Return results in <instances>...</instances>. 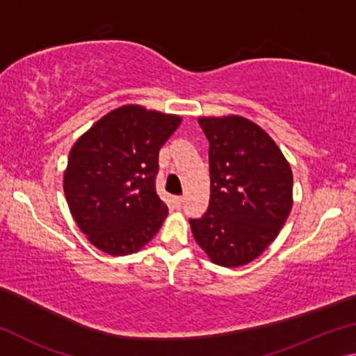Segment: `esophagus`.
Returning a JSON list of instances; mask_svg holds the SVG:
<instances>
[{
    "label": "esophagus",
    "instance_id": "esophagus-1",
    "mask_svg": "<svg viewBox=\"0 0 356 356\" xmlns=\"http://www.w3.org/2000/svg\"><path fill=\"white\" fill-rule=\"evenodd\" d=\"M184 202H185V197L184 196H176V197H174V204H176L177 209L182 207Z\"/></svg>",
    "mask_w": 356,
    "mask_h": 356
}]
</instances>
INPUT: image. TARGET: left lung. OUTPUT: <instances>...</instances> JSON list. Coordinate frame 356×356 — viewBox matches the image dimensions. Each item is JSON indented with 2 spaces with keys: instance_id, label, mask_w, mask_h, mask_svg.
<instances>
[{
  "instance_id": "left-lung-1",
  "label": "left lung",
  "mask_w": 356,
  "mask_h": 356,
  "mask_svg": "<svg viewBox=\"0 0 356 356\" xmlns=\"http://www.w3.org/2000/svg\"><path fill=\"white\" fill-rule=\"evenodd\" d=\"M210 143V201L190 220L196 243L216 265L242 267L278 237L291 213L293 176L270 135L243 116H201Z\"/></svg>"
}]
</instances>
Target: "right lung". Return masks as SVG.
I'll list each match as a JSON object with an SVG mask.
<instances>
[{"label":"right lung","mask_w":356,"mask_h":356,"mask_svg":"<svg viewBox=\"0 0 356 356\" xmlns=\"http://www.w3.org/2000/svg\"><path fill=\"white\" fill-rule=\"evenodd\" d=\"M180 122L177 114L124 105L100 118L70 149L64 195L95 248L134 254L159 232L168 216L155 191L159 152Z\"/></svg>","instance_id":"obj_1"}]
</instances>
